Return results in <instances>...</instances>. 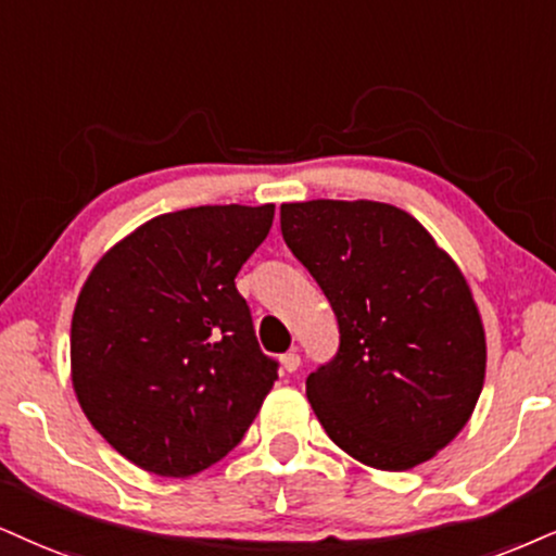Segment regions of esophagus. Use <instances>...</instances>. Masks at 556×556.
<instances>
[{
    "mask_svg": "<svg viewBox=\"0 0 556 556\" xmlns=\"http://www.w3.org/2000/svg\"><path fill=\"white\" fill-rule=\"evenodd\" d=\"M280 366H283V371H289V374L296 371V368L301 366L299 353L296 351H289L286 355H280Z\"/></svg>",
    "mask_w": 556,
    "mask_h": 556,
    "instance_id": "obj_1",
    "label": "esophagus"
}]
</instances>
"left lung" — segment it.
I'll list each match as a JSON object with an SVG mask.
<instances>
[{"label":"left lung","mask_w":556,"mask_h":556,"mask_svg":"<svg viewBox=\"0 0 556 556\" xmlns=\"http://www.w3.org/2000/svg\"><path fill=\"white\" fill-rule=\"evenodd\" d=\"M280 231L340 327L334 358L306 379L321 428L374 469L433 458L475 413L488 363L462 270L389 203H283Z\"/></svg>","instance_id":"1"}]
</instances>
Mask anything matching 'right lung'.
<instances>
[{
  "instance_id": "obj_1",
  "label": "right lung",
  "mask_w": 556,
  "mask_h": 556,
  "mask_svg": "<svg viewBox=\"0 0 556 556\" xmlns=\"http://www.w3.org/2000/svg\"><path fill=\"white\" fill-rule=\"evenodd\" d=\"M276 205H198L121 239L72 317V381L92 428L160 477L208 469L242 441L278 361L260 351L235 278Z\"/></svg>"
}]
</instances>
